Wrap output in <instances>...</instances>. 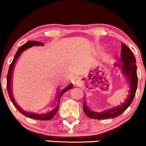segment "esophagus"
<instances>
[{
	"label": "esophagus",
	"mask_w": 146,
	"mask_h": 146,
	"mask_svg": "<svg viewBox=\"0 0 146 146\" xmlns=\"http://www.w3.org/2000/svg\"><path fill=\"white\" fill-rule=\"evenodd\" d=\"M76 83L77 85H78V84H79V81H78V80H77V81L76 82Z\"/></svg>",
	"instance_id": "1"
}]
</instances>
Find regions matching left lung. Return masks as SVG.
<instances>
[{"instance_id":"left-lung-1","label":"left lung","mask_w":146,"mask_h":146,"mask_svg":"<svg viewBox=\"0 0 146 146\" xmlns=\"http://www.w3.org/2000/svg\"><path fill=\"white\" fill-rule=\"evenodd\" d=\"M121 45V54H120L121 59H119L118 63L116 65L118 68H121L123 74L127 76L126 78L128 80V83L129 84V93L127 96V100L116 107L106 110L102 111H94L91 110L87 106L86 102H84V111L89 118L98 120L115 118V117L118 116L121 114L128 108L129 106L131 105L133 100L137 88V74L135 57L128 46H126L123 43H122Z\"/></svg>"}]
</instances>
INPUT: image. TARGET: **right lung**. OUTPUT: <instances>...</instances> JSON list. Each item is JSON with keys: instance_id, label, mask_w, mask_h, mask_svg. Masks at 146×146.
<instances>
[{"instance_id": "right-lung-1", "label": "right lung", "mask_w": 146, "mask_h": 146, "mask_svg": "<svg viewBox=\"0 0 146 146\" xmlns=\"http://www.w3.org/2000/svg\"><path fill=\"white\" fill-rule=\"evenodd\" d=\"M44 44L42 42H38V41H32L30 40L28 41L26 43H25L24 44L21 45L20 47L18 48L17 53H15V57H14L13 60L9 68L8 74H7V91H8L9 96L11 99V101L12 102V103L13 104V105L15 107L17 108V110L19 112L21 113L23 115L26 116L28 118H33L35 120H51V118H53L55 115L56 114L57 110H58V107L59 102H60V99L62 98V95L66 92L68 90L71 89L72 88L73 84L70 83V84H68L66 87H65L62 89H59L57 91L56 95H55V100L52 103L50 104V106H48L47 108L42 110L40 111H26L24 110H23L20 106L17 105V104L16 103V102L14 100L13 95L12 93V77H13V69L14 65L15 63L17 62L18 57H19V55H21V53H23L25 50L28 49L30 47L33 46H43Z\"/></svg>"}]
</instances>
